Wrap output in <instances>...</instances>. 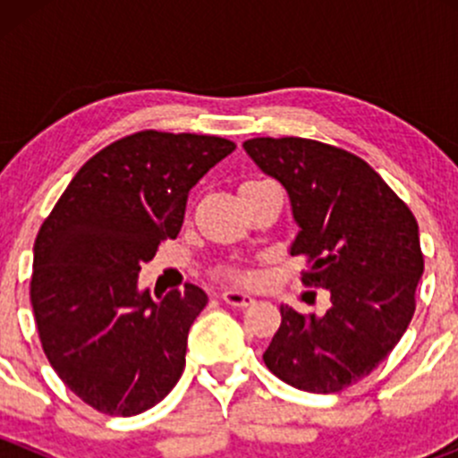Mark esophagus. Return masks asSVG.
<instances>
[{
    "label": "esophagus",
    "mask_w": 458,
    "mask_h": 458,
    "mask_svg": "<svg viewBox=\"0 0 458 458\" xmlns=\"http://www.w3.org/2000/svg\"><path fill=\"white\" fill-rule=\"evenodd\" d=\"M221 299L233 308H248L255 303V297H250L246 293H239V290H225V293H221Z\"/></svg>",
    "instance_id": "obj_1"
}]
</instances>
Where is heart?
<instances>
[{
    "label": "heart",
    "mask_w": 458,
    "mask_h": 458,
    "mask_svg": "<svg viewBox=\"0 0 458 458\" xmlns=\"http://www.w3.org/2000/svg\"><path fill=\"white\" fill-rule=\"evenodd\" d=\"M221 276L228 281H234V284H250L252 281V272L242 266H224L221 267Z\"/></svg>",
    "instance_id": "heart-1"
}]
</instances>
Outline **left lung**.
I'll return each mask as SVG.
<instances>
[{
  "label": "left lung",
  "instance_id": "obj_1",
  "mask_svg": "<svg viewBox=\"0 0 458 458\" xmlns=\"http://www.w3.org/2000/svg\"><path fill=\"white\" fill-rule=\"evenodd\" d=\"M243 148L288 191L301 228L290 252L306 257L301 281L330 290L332 303L321 317L281 306L263 361L299 390H344L368 377L412 321L423 275L417 219L370 164L344 148L303 137H255Z\"/></svg>",
  "mask_w": 458,
  "mask_h": 458
}]
</instances>
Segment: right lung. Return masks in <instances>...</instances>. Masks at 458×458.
Masks as SVG:
<instances>
[{
	"instance_id": "1",
	"label": "right lung",
	"mask_w": 458,
	"mask_h": 458,
	"mask_svg": "<svg viewBox=\"0 0 458 458\" xmlns=\"http://www.w3.org/2000/svg\"><path fill=\"white\" fill-rule=\"evenodd\" d=\"M234 148L215 135L132 132L92 155L41 224L30 276L41 348L97 412L141 414L177 386L208 297L186 284L155 301L137 275L179 234L191 188Z\"/></svg>"
}]
</instances>
